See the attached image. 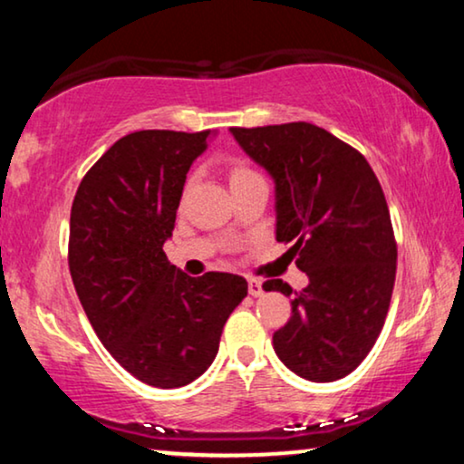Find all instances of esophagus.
<instances>
[{"label": "esophagus", "mask_w": 464, "mask_h": 464, "mask_svg": "<svg viewBox=\"0 0 464 464\" xmlns=\"http://www.w3.org/2000/svg\"><path fill=\"white\" fill-rule=\"evenodd\" d=\"M248 293L252 296H261L265 293L263 282L261 280H255V277H250V280H248Z\"/></svg>", "instance_id": "esophagus-1"}]
</instances>
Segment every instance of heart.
I'll return each instance as SVG.
<instances>
[{"instance_id":"heart-1","label":"heart","mask_w":464,"mask_h":464,"mask_svg":"<svg viewBox=\"0 0 464 464\" xmlns=\"http://www.w3.org/2000/svg\"><path fill=\"white\" fill-rule=\"evenodd\" d=\"M250 176H256V174L252 169L244 168V165H233L231 168V182L244 180V178H250Z\"/></svg>"}]
</instances>
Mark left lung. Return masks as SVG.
I'll return each mask as SVG.
<instances>
[{"mask_svg": "<svg viewBox=\"0 0 464 464\" xmlns=\"http://www.w3.org/2000/svg\"><path fill=\"white\" fill-rule=\"evenodd\" d=\"M231 135L276 184V239L310 284L265 290L290 296V320L274 350L290 372L335 382L365 361L391 305L397 244L384 190L367 159L312 122L242 129Z\"/></svg>", "mask_w": 464, "mask_h": 464, "instance_id": "8db88e82", "label": "left lung"}]
</instances>
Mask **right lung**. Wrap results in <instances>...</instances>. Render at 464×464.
<instances>
[{
  "mask_svg": "<svg viewBox=\"0 0 464 464\" xmlns=\"http://www.w3.org/2000/svg\"><path fill=\"white\" fill-rule=\"evenodd\" d=\"M216 131H135L89 169L70 216V274L97 337L133 378L180 388L218 354L222 326L248 295L242 276L190 277L163 246L187 174Z\"/></svg>",
  "mask_w": 464,
  "mask_h": 464,
  "instance_id": "1",
  "label": "right lung"
}]
</instances>
